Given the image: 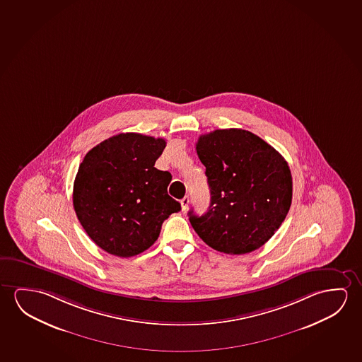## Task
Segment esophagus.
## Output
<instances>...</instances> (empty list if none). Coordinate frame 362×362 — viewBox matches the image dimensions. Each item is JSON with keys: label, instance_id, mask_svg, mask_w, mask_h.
Wrapping results in <instances>:
<instances>
[{"label": "esophagus", "instance_id": "esophagus-1", "mask_svg": "<svg viewBox=\"0 0 362 362\" xmlns=\"http://www.w3.org/2000/svg\"><path fill=\"white\" fill-rule=\"evenodd\" d=\"M180 204H182V211H187L188 206H189V197H184L183 199L180 201Z\"/></svg>", "mask_w": 362, "mask_h": 362}]
</instances>
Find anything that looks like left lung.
I'll use <instances>...</instances> for the list:
<instances>
[{"label":"left lung","mask_w":362,"mask_h":362,"mask_svg":"<svg viewBox=\"0 0 362 362\" xmlns=\"http://www.w3.org/2000/svg\"><path fill=\"white\" fill-rule=\"evenodd\" d=\"M197 154L206 167L211 204L190 224L213 250L245 255L264 245L287 216L292 175L287 161L264 140L243 129L201 135Z\"/></svg>","instance_id":"obj_1"}]
</instances>
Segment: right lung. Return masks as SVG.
I'll use <instances>...</instances> for the list:
<instances>
[{
  "instance_id": "right-lung-1",
  "label": "right lung",
  "mask_w": 362,
  "mask_h": 362,
  "mask_svg": "<svg viewBox=\"0 0 362 362\" xmlns=\"http://www.w3.org/2000/svg\"><path fill=\"white\" fill-rule=\"evenodd\" d=\"M165 145L161 138L122 133L83 158L74 182V209L101 250L136 256L154 245L163 222L180 211V203L168 194L172 174L154 167Z\"/></svg>"
}]
</instances>
